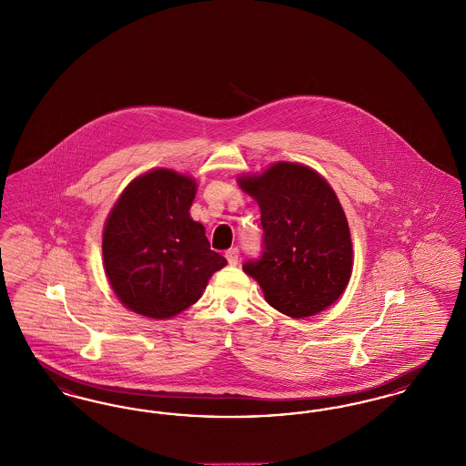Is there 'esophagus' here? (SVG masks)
I'll use <instances>...</instances> for the list:
<instances>
[{
    "mask_svg": "<svg viewBox=\"0 0 466 466\" xmlns=\"http://www.w3.org/2000/svg\"><path fill=\"white\" fill-rule=\"evenodd\" d=\"M225 258L228 262V266H238V260H239V249L238 248H230L225 251Z\"/></svg>",
    "mask_w": 466,
    "mask_h": 466,
    "instance_id": "obj_1",
    "label": "esophagus"
}]
</instances>
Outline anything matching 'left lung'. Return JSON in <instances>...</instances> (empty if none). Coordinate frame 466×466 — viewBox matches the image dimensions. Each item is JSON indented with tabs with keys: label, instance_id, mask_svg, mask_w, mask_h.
Returning <instances> with one entry per match:
<instances>
[{
	"label": "left lung",
	"instance_id": "left-lung-1",
	"mask_svg": "<svg viewBox=\"0 0 466 466\" xmlns=\"http://www.w3.org/2000/svg\"><path fill=\"white\" fill-rule=\"evenodd\" d=\"M238 183L262 213L264 253L243 270L267 304L295 319L330 308L353 272L350 225L330 183L306 164L283 160Z\"/></svg>",
	"mask_w": 466,
	"mask_h": 466
}]
</instances>
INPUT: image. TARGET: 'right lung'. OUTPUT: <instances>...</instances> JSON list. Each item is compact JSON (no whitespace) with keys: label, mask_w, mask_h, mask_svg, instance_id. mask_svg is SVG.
<instances>
[{"label":"right lung","mask_w":466,"mask_h":466,"mask_svg":"<svg viewBox=\"0 0 466 466\" xmlns=\"http://www.w3.org/2000/svg\"><path fill=\"white\" fill-rule=\"evenodd\" d=\"M198 183L167 167L124 188L103 228V267L116 299L150 319H169L196 304L209 278L227 266L190 217Z\"/></svg>","instance_id":"right-lung-1"}]
</instances>
